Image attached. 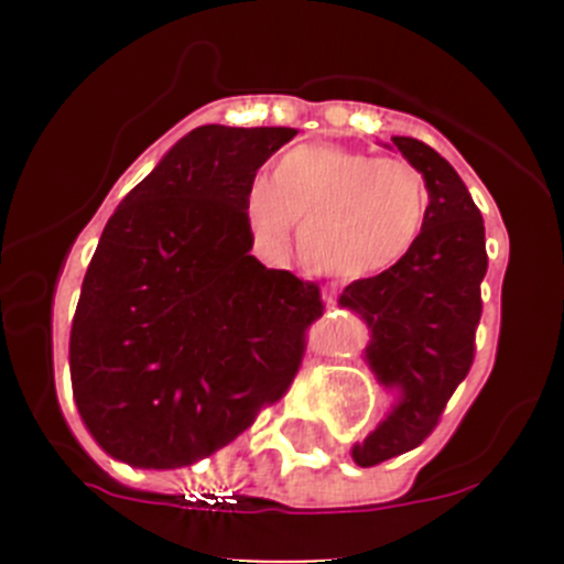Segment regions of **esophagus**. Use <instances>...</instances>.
<instances>
[{
    "label": "esophagus",
    "mask_w": 564,
    "mask_h": 564,
    "mask_svg": "<svg viewBox=\"0 0 564 564\" xmlns=\"http://www.w3.org/2000/svg\"><path fill=\"white\" fill-rule=\"evenodd\" d=\"M324 303H327V308H335V305H338V300H335L333 292H327L324 294Z\"/></svg>",
    "instance_id": "obj_1"
}]
</instances>
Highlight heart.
I'll list each match as a JSON object with an SVG mask.
<instances>
[{"label":"heart","instance_id":"obj_1","mask_svg":"<svg viewBox=\"0 0 564 564\" xmlns=\"http://www.w3.org/2000/svg\"><path fill=\"white\" fill-rule=\"evenodd\" d=\"M431 187L414 163L335 144L289 150L272 166L270 185L248 193L256 237L286 240L300 224L305 267L335 278H368L401 264L423 237Z\"/></svg>","mask_w":564,"mask_h":564}]
</instances>
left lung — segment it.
Wrapping results in <instances>:
<instances>
[{"label": "left lung", "instance_id": "8db88e82", "mask_svg": "<svg viewBox=\"0 0 564 564\" xmlns=\"http://www.w3.org/2000/svg\"><path fill=\"white\" fill-rule=\"evenodd\" d=\"M431 187V215L417 248L392 270L351 281L340 305L371 327L368 366L398 406L355 445L357 466H377L414 451L440 425L453 392L475 362L482 314L480 283L488 270L486 229L456 169L429 144L392 135Z\"/></svg>", "mask_w": 564, "mask_h": 564}]
</instances>
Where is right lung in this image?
<instances>
[{"mask_svg": "<svg viewBox=\"0 0 564 564\" xmlns=\"http://www.w3.org/2000/svg\"><path fill=\"white\" fill-rule=\"evenodd\" d=\"M294 135L202 124L108 218L70 329L73 395L108 456L191 466L292 388L324 300L250 256L248 193Z\"/></svg>", "mask_w": 564, "mask_h": 564, "instance_id": "add662e5", "label": "right lung"}]
</instances>
